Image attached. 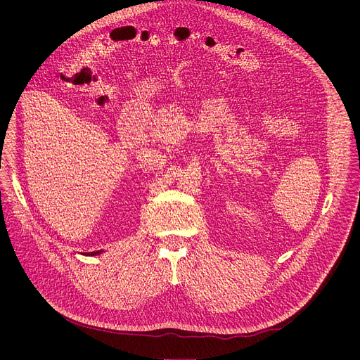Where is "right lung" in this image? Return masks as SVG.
Masks as SVG:
<instances>
[{
    "label": "right lung",
    "mask_w": 360,
    "mask_h": 360,
    "mask_svg": "<svg viewBox=\"0 0 360 360\" xmlns=\"http://www.w3.org/2000/svg\"><path fill=\"white\" fill-rule=\"evenodd\" d=\"M98 253H101V250H98V252H96V255H98Z\"/></svg>",
    "instance_id": "right-lung-1"
}]
</instances>
